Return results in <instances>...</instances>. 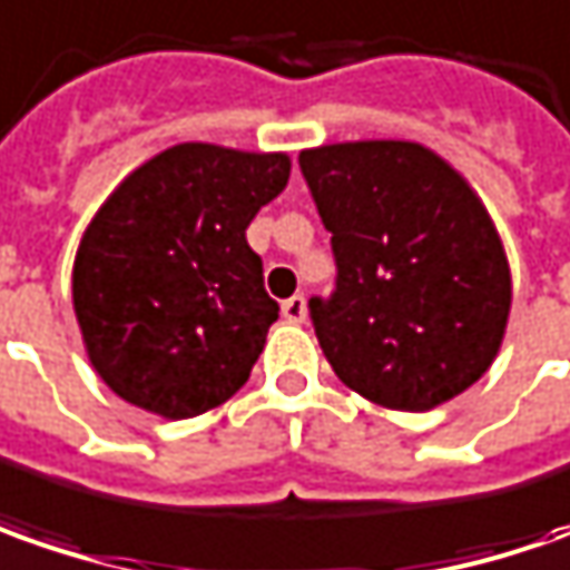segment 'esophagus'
Returning <instances> with one entry per match:
<instances>
[{
  "label": "esophagus",
  "mask_w": 570,
  "mask_h": 570,
  "mask_svg": "<svg viewBox=\"0 0 570 570\" xmlns=\"http://www.w3.org/2000/svg\"><path fill=\"white\" fill-rule=\"evenodd\" d=\"M284 318L293 324L305 322V296H299V293H296V296L284 299Z\"/></svg>",
  "instance_id": "34e87169"
}]
</instances>
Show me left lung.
Here are the masks:
<instances>
[{
	"label": "left lung",
	"instance_id": "8db88e82",
	"mask_svg": "<svg viewBox=\"0 0 570 570\" xmlns=\"http://www.w3.org/2000/svg\"><path fill=\"white\" fill-rule=\"evenodd\" d=\"M337 262L312 324L334 375L365 401L422 413L480 382L511 312V267L480 195L416 141L299 154Z\"/></svg>",
	"mask_w": 570,
	"mask_h": 570
}]
</instances>
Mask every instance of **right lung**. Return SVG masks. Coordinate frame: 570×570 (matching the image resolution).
Segmentation results:
<instances>
[{"mask_svg":"<svg viewBox=\"0 0 570 570\" xmlns=\"http://www.w3.org/2000/svg\"><path fill=\"white\" fill-rule=\"evenodd\" d=\"M289 179L286 154L186 141L116 186L81 236L71 303L112 394L164 420L229 401L281 305L246 226Z\"/></svg>","mask_w":570,"mask_h":570,"instance_id":"obj_1","label":"right lung"}]
</instances>
